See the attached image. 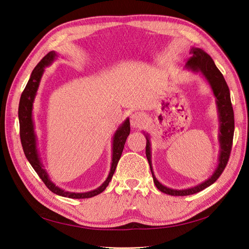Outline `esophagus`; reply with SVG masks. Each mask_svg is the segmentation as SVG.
Instances as JSON below:
<instances>
[{
  "instance_id": "obj_1",
  "label": "esophagus",
  "mask_w": 249,
  "mask_h": 249,
  "mask_svg": "<svg viewBox=\"0 0 249 249\" xmlns=\"http://www.w3.org/2000/svg\"><path fill=\"white\" fill-rule=\"evenodd\" d=\"M145 119L144 115L141 112H135L130 117V125L133 128H140L143 124H144Z\"/></svg>"
}]
</instances>
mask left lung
<instances>
[{
  "mask_svg": "<svg viewBox=\"0 0 249 249\" xmlns=\"http://www.w3.org/2000/svg\"><path fill=\"white\" fill-rule=\"evenodd\" d=\"M192 56L188 59L186 63V69L194 71L200 72L206 78L209 85L213 89V94L216 98V105L219 113V142H220V153H219V161L217 168L214 174L203 181L202 184L195 186L190 189L185 190H175L167 188L158 180L153 174L152 164H151V151H150V141L146 135V158L150 166V171L152 174L153 181L160 192L171 195V196H189L196 193H199L202 190L211 186L218 179L225 169L227 162L229 160V156L232 148L233 135H234V114L233 108L230 99L229 88L226 84L225 78L218 68L215 65L213 59L208 53L200 48L193 47L190 51Z\"/></svg>",
  "mask_w": 249,
  "mask_h": 249,
  "instance_id": "obj_1",
  "label": "left lung"
}]
</instances>
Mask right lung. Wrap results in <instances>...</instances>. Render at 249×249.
Masks as SVG:
<instances>
[{"instance_id": "add662e5", "label": "right lung", "mask_w": 249, "mask_h": 249, "mask_svg": "<svg viewBox=\"0 0 249 249\" xmlns=\"http://www.w3.org/2000/svg\"><path fill=\"white\" fill-rule=\"evenodd\" d=\"M57 57V53L55 51H50L49 53H47L41 60L39 62L35 69L33 70L29 81L26 85L23 93L20 98V103H19V110H18V115H19V124H20V138H21V143H22V147L25 153L26 159L28 160L32 167L34 168V171L37 173L45 186L52 192L58 196H62V197L65 198H71V199H87V198H91L94 196H97L101 194L103 191H105L109 185L110 180L112 179V177L115 173L116 166L118 164V161H119L121 154L125 145L126 139L130 133V122L129 119L124 121L122 125L117 129V131L114 134L113 137V155H112V164H111V169L108 178H106L103 184L96 190L89 191L87 193H71V192H67L57 186H55L53 182H52L48 177V174L46 172V169L44 168L40 156H39L38 149H37V138L36 134L34 132V123L32 119V109H33V102L37 93V89L39 87V83H40L41 76L43 74L45 67H48Z\"/></svg>"}]
</instances>
